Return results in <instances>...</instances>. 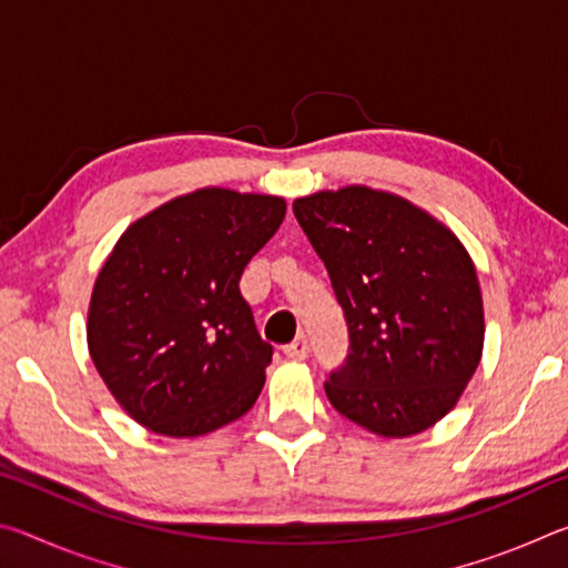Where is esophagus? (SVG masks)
Listing matches in <instances>:
<instances>
[{
  "label": "esophagus",
  "mask_w": 568,
  "mask_h": 568,
  "mask_svg": "<svg viewBox=\"0 0 568 568\" xmlns=\"http://www.w3.org/2000/svg\"><path fill=\"white\" fill-rule=\"evenodd\" d=\"M283 353L287 355V358H293V361H305L307 353H311V345H307L305 335H297V338L291 345H285Z\"/></svg>",
  "instance_id": "34e87169"
}]
</instances>
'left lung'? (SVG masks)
I'll list each match as a JSON object with an SVG mask.
<instances>
[{"instance_id":"left-lung-1","label":"left lung","mask_w":568,"mask_h":568,"mask_svg":"<svg viewBox=\"0 0 568 568\" xmlns=\"http://www.w3.org/2000/svg\"><path fill=\"white\" fill-rule=\"evenodd\" d=\"M348 325L325 381L333 408L371 434L416 436L456 406L484 351V301L466 247L390 192L351 185L293 203Z\"/></svg>"}]
</instances>
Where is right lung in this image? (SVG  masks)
I'll use <instances>...</instances> for the list:
<instances>
[{"mask_svg": "<svg viewBox=\"0 0 568 568\" xmlns=\"http://www.w3.org/2000/svg\"><path fill=\"white\" fill-rule=\"evenodd\" d=\"M283 217V197L205 187L124 230L94 281L88 345L140 426L203 436L253 408L273 345L240 275Z\"/></svg>", "mask_w": 568, "mask_h": 568, "instance_id": "1", "label": "right lung"}]
</instances>
